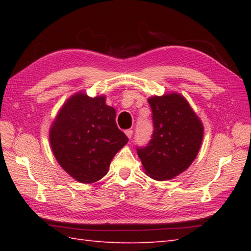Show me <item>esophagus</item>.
<instances>
[{"instance_id": "obj_1", "label": "esophagus", "mask_w": 251, "mask_h": 251, "mask_svg": "<svg viewBox=\"0 0 251 251\" xmlns=\"http://www.w3.org/2000/svg\"><path fill=\"white\" fill-rule=\"evenodd\" d=\"M132 132H134V131H132L131 129H127V130H125V134H126V136L128 137V138H131V137H132Z\"/></svg>"}]
</instances>
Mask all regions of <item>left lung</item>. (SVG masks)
<instances>
[{
  "mask_svg": "<svg viewBox=\"0 0 251 251\" xmlns=\"http://www.w3.org/2000/svg\"><path fill=\"white\" fill-rule=\"evenodd\" d=\"M148 102L154 130L148 145L137 148L138 156L152 179L170 180L193 163L201 145L204 127L180 94L154 96Z\"/></svg>",
  "mask_w": 251,
  "mask_h": 251,
  "instance_id": "1",
  "label": "left lung"
}]
</instances>
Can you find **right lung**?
<instances>
[{"instance_id": "1", "label": "right lung", "mask_w": 251, "mask_h": 251, "mask_svg": "<svg viewBox=\"0 0 251 251\" xmlns=\"http://www.w3.org/2000/svg\"><path fill=\"white\" fill-rule=\"evenodd\" d=\"M114 108L104 96L77 93L58 112L50 129L52 153L66 172L82 183L103 178L115 154L128 142L119 129Z\"/></svg>"}]
</instances>
